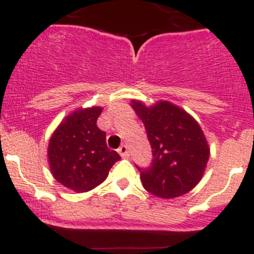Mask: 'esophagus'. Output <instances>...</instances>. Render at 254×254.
<instances>
[{"label":"esophagus","instance_id":"1","mask_svg":"<svg viewBox=\"0 0 254 254\" xmlns=\"http://www.w3.org/2000/svg\"><path fill=\"white\" fill-rule=\"evenodd\" d=\"M118 152H120V155L122 156V158H128L129 156V150H128V146L127 145H121L120 149H118Z\"/></svg>","mask_w":254,"mask_h":254}]
</instances>
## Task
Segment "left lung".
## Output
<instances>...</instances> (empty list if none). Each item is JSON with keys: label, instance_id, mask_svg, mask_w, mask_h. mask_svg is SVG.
I'll return each instance as SVG.
<instances>
[{"label": "left lung", "instance_id": "left-lung-1", "mask_svg": "<svg viewBox=\"0 0 254 254\" xmlns=\"http://www.w3.org/2000/svg\"><path fill=\"white\" fill-rule=\"evenodd\" d=\"M151 145L149 167L136 168L143 188L160 198L190 192L202 178L210 149L198 123L181 108L168 102L147 108L133 102Z\"/></svg>", "mask_w": 254, "mask_h": 254}]
</instances>
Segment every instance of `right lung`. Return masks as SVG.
<instances>
[{
	"mask_svg": "<svg viewBox=\"0 0 254 254\" xmlns=\"http://www.w3.org/2000/svg\"><path fill=\"white\" fill-rule=\"evenodd\" d=\"M102 108L78 109L52 134L48 159L52 174L61 185L76 192H87L104 182L120 154L107 146L105 132L96 121Z\"/></svg>",
	"mask_w": 254,
	"mask_h": 254,
	"instance_id": "1",
	"label": "right lung"
}]
</instances>
